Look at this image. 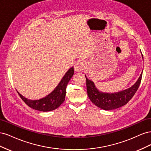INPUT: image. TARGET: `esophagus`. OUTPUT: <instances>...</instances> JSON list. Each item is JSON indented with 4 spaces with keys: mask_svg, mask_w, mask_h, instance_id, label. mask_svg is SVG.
<instances>
[{
    "mask_svg": "<svg viewBox=\"0 0 151 151\" xmlns=\"http://www.w3.org/2000/svg\"><path fill=\"white\" fill-rule=\"evenodd\" d=\"M85 68V63L83 60H78L74 65V70L76 72H82Z\"/></svg>",
    "mask_w": 151,
    "mask_h": 151,
    "instance_id": "esophagus-1",
    "label": "esophagus"
}]
</instances>
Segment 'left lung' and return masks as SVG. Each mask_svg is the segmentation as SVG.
Here are the masks:
<instances>
[{
  "instance_id": "1",
  "label": "left lung",
  "mask_w": 151,
  "mask_h": 151,
  "mask_svg": "<svg viewBox=\"0 0 151 151\" xmlns=\"http://www.w3.org/2000/svg\"><path fill=\"white\" fill-rule=\"evenodd\" d=\"M142 56L143 58L142 55ZM142 76V72L136 83L130 88L115 93H106L99 91L93 82L89 80L86 76L88 97L96 106L104 110H111L122 107L129 102L135 94L140 86Z\"/></svg>"
}]
</instances>
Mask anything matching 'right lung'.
<instances>
[{
    "label": "right lung",
    "mask_w": 151,
    "mask_h": 151,
    "mask_svg": "<svg viewBox=\"0 0 151 151\" xmlns=\"http://www.w3.org/2000/svg\"><path fill=\"white\" fill-rule=\"evenodd\" d=\"M74 74V68L71 67L63 77L60 83L52 92L43 98L38 100H31L24 98L17 91L19 96L28 106L36 110L42 111H50L58 108L64 101L66 88L68 82Z\"/></svg>",
    "instance_id": "right-lung-1"
}]
</instances>
